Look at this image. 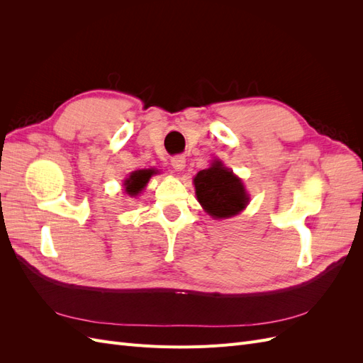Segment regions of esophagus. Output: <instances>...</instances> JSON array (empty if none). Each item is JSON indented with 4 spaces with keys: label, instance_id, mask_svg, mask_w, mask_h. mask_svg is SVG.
<instances>
[{
    "label": "esophagus",
    "instance_id": "1",
    "mask_svg": "<svg viewBox=\"0 0 363 363\" xmlns=\"http://www.w3.org/2000/svg\"><path fill=\"white\" fill-rule=\"evenodd\" d=\"M171 164L175 171H183L186 167V159L183 156H174L171 159Z\"/></svg>",
    "mask_w": 363,
    "mask_h": 363
}]
</instances>
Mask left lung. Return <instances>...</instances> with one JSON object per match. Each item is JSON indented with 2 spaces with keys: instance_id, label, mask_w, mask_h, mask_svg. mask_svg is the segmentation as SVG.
<instances>
[{
  "instance_id": "left-lung-1",
  "label": "left lung",
  "mask_w": 363,
  "mask_h": 363,
  "mask_svg": "<svg viewBox=\"0 0 363 363\" xmlns=\"http://www.w3.org/2000/svg\"><path fill=\"white\" fill-rule=\"evenodd\" d=\"M194 186L199 203L215 219L240 213L250 201L242 180L225 168L221 160H213L211 168L196 174Z\"/></svg>"
}]
</instances>
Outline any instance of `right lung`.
Returning a JSON list of instances; mask_svg holds the SVG:
<instances>
[{"instance_id":"right-lung-1","label":"right lung","mask_w":363,"mask_h":363,"mask_svg":"<svg viewBox=\"0 0 363 363\" xmlns=\"http://www.w3.org/2000/svg\"><path fill=\"white\" fill-rule=\"evenodd\" d=\"M157 174L156 169H138L131 172L128 177L124 180V191L130 196H136L145 188L151 175Z\"/></svg>"}]
</instances>
